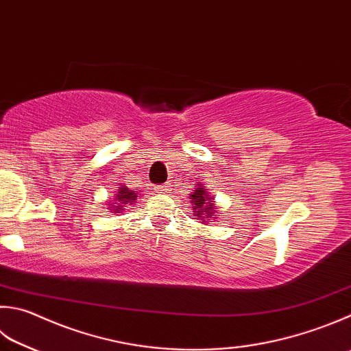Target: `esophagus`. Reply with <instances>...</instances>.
Here are the masks:
<instances>
[{
  "label": "esophagus",
  "mask_w": 351,
  "mask_h": 351,
  "mask_svg": "<svg viewBox=\"0 0 351 351\" xmlns=\"http://www.w3.org/2000/svg\"><path fill=\"white\" fill-rule=\"evenodd\" d=\"M158 194H167L169 191V186H167V184H158V186L154 188Z\"/></svg>",
  "instance_id": "esophagus-1"
}]
</instances>
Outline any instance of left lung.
Segmentation results:
<instances>
[{
  "instance_id": "8db88e82",
  "label": "left lung",
  "mask_w": 351,
  "mask_h": 351,
  "mask_svg": "<svg viewBox=\"0 0 351 351\" xmlns=\"http://www.w3.org/2000/svg\"><path fill=\"white\" fill-rule=\"evenodd\" d=\"M191 203L194 204V217L202 218V223H204V220H208L214 215L215 213V203H214V198L209 197V193L206 189H204L203 184L200 183L198 184V188L194 189V193L191 194Z\"/></svg>"
}]
</instances>
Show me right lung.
<instances>
[{"instance_id": "obj_1", "label": "right lung", "mask_w": 351, "mask_h": 351, "mask_svg": "<svg viewBox=\"0 0 351 351\" xmlns=\"http://www.w3.org/2000/svg\"><path fill=\"white\" fill-rule=\"evenodd\" d=\"M136 198H137L136 191H131L122 184V186L119 188V193L116 194V200L110 203V208L113 213L121 214L123 210V206H127V204H133Z\"/></svg>"}]
</instances>
